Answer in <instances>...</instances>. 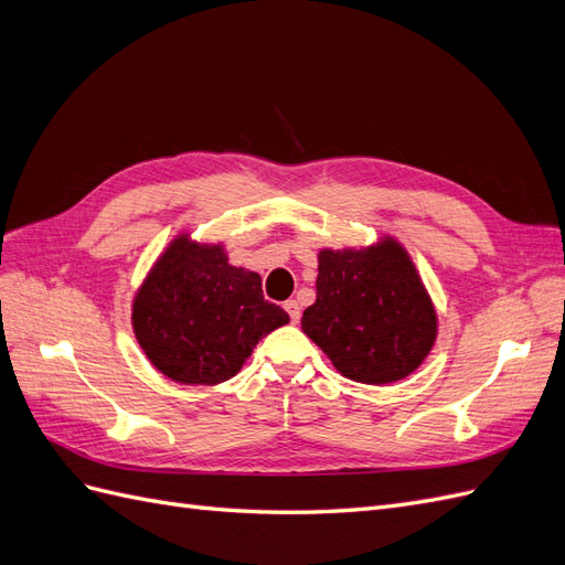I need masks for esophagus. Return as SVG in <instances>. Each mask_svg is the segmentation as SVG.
Instances as JSON below:
<instances>
[{
	"label": "esophagus",
	"instance_id": "obj_1",
	"mask_svg": "<svg viewBox=\"0 0 565 565\" xmlns=\"http://www.w3.org/2000/svg\"><path fill=\"white\" fill-rule=\"evenodd\" d=\"M285 311L289 313V320H292V322H299V318H301V306H299L295 299L285 301Z\"/></svg>",
	"mask_w": 565,
	"mask_h": 565
}]
</instances>
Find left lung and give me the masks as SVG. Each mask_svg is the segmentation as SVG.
<instances>
[{
	"instance_id": "left-lung-1",
	"label": "left lung",
	"mask_w": 565,
	"mask_h": 565,
	"mask_svg": "<svg viewBox=\"0 0 565 565\" xmlns=\"http://www.w3.org/2000/svg\"><path fill=\"white\" fill-rule=\"evenodd\" d=\"M301 330L344 377L388 384L429 355L436 311L405 249L386 237L361 252H320L316 303Z\"/></svg>"
}]
</instances>
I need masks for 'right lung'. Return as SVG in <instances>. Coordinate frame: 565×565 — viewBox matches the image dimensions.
Segmentation results:
<instances>
[{
	"label": "right lung",
	"instance_id": "obj_1",
	"mask_svg": "<svg viewBox=\"0 0 565 565\" xmlns=\"http://www.w3.org/2000/svg\"><path fill=\"white\" fill-rule=\"evenodd\" d=\"M131 322L164 377L218 384L235 377L259 339L289 316L264 299L259 273L231 266L221 245L181 235L136 295Z\"/></svg>",
	"mask_w": 565,
	"mask_h": 565
}]
</instances>
